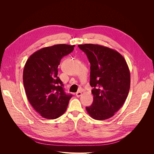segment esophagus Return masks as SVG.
Wrapping results in <instances>:
<instances>
[{
	"mask_svg": "<svg viewBox=\"0 0 154 154\" xmlns=\"http://www.w3.org/2000/svg\"><path fill=\"white\" fill-rule=\"evenodd\" d=\"M82 93L81 92L79 91V92H77L76 93V96L77 97H80L82 95Z\"/></svg>",
	"mask_w": 154,
	"mask_h": 154,
	"instance_id": "esophagus-1",
	"label": "esophagus"
}]
</instances>
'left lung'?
Returning a JSON list of instances; mask_svg holds the SVG:
<instances>
[{"instance_id":"8db88e82","label":"left lung","mask_w":154,"mask_h":154,"mask_svg":"<svg viewBox=\"0 0 154 154\" xmlns=\"http://www.w3.org/2000/svg\"><path fill=\"white\" fill-rule=\"evenodd\" d=\"M78 46L91 63L90 85L94 87L93 103L85 109L95 120L109 119L123 106L130 89L131 74L126 60L107 47L92 44Z\"/></svg>"}]
</instances>
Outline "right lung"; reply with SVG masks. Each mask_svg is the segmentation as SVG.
<instances>
[{
    "mask_svg": "<svg viewBox=\"0 0 154 154\" xmlns=\"http://www.w3.org/2000/svg\"><path fill=\"white\" fill-rule=\"evenodd\" d=\"M75 45L57 44L44 47L27 59L23 83L31 106L44 118L55 119L66 112L72 95L64 92L57 76L60 60L74 50Z\"/></svg>",
    "mask_w": 154,
    "mask_h": 154,
    "instance_id": "add662e5",
    "label": "right lung"
}]
</instances>
